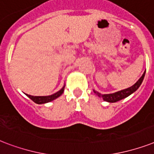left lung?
Returning a JSON list of instances; mask_svg holds the SVG:
<instances>
[{"label":"left lung","mask_w":154,"mask_h":154,"mask_svg":"<svg viewBox=\"0 0 154 154\" xmlns=\"http://www.w3.org/2000/svg\"><path fill=\"white\" fill-rule=\"evenodd\" d=\"M145 74H146V71L144 72L142 76L140 77V79H139L134 85H132L131 87L127 88V89H123V90H121V91L116 92V93H113V94H101L100 93H98V92L94 90V94H96L97 95L98 97H102L103 100L105 101H108V102L110 103L117 102V101H121L122 99H124L125 98V97H129V95H131L132 94H134V92L136 91L137 89L140 87V85H141L142 82H143L144 77H145Z\"/></svg>","instance_id":"8db88e82"}]
</instances>
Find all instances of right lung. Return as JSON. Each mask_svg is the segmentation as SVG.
Returning <instances> with one entry per match:
<instances>
[{"label":"right lung","mask_w":154,"mask_h":154,"mask_svg":"<svg viewBox=\"0 0 154 154\" xmlns=\"http://www.w3.org/2000/svg\"><path fill=\"white\" fill-rule=\"evenodd\" d=\"M64 89H65V85L63 86L62 89L59 90L58 92H57L56 94H53L52 95H49V96H31V95H29V94H26V95L32 101H34L37 104H45V103L50 102V101H53V100H55L57 97H59L63 94Z\"/></svg>","instance_id":"add662e5"}]
</instances>
